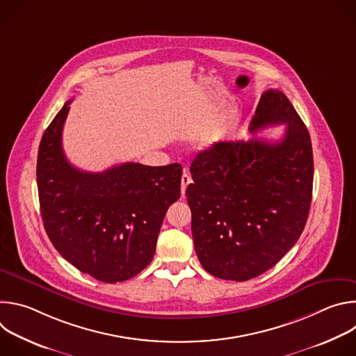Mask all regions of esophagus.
<instances>
[{
	"instance_id": "34e87169",
	"label": "esophagus",
	"mask_w": 356,
	"mask_h": 356,
	"mask_svg": "<svg viewBox=\"0 0 356 356\" xmlns=\"http://www.w3.org/2000/svg\"><path fill=\"white\" fill-rule=\"evenodd\" d=\"M191 183H193L191 177L184 172V173H183V176H181V194H183V195L186 194L187 186H188V184H191Z\"/></svg>"
}]
</instances>
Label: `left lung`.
Returning <instances> with one entry per match:
<instances>
[{"mask_svg": "<svg viewBox=\"0 0 356 356\" xmlns=\"http://www.w3.org/2000/svg\"><path fill=\"white\" fill-rule=\"evenodd\" d=\"M284 124L277 142H217L194 158L186 195L200 264L243 282L275 266L306 227L313 194L310 134L279 90L262 94L252 134Z\"/></svg>", "mask_w": 356, "mask_h": 356, "instance_id": "1", "label": "left lung"}]
</instances>
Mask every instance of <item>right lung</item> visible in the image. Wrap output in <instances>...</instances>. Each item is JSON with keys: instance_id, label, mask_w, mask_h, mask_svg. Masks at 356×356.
I'll return each instance as SVG.
<instances>
[{"instance_id": "add662e5", "label": "right lung", "mask_w": 356, "mask_h": 356, "mask_svg": "<svg viewBox=\"0 0 356 356\" xmlns=\"http://www.w3.org/2000/svg\"><path fill=\"white\" fill-rule=\"evenodd\" d=\"M69 99L46 128L38 152L36 181L42 221L60 255L91 277L117 283L154 259L168 209L180 197L179 163H122L101 173L66 159L62 131Z\"/></svg>"}]
</instances>
